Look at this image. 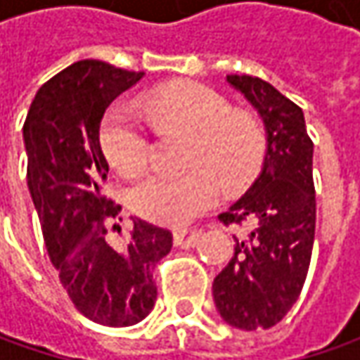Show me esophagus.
<instances>
[{"label": "esophagus", "mask_w": 360, "mask_h": 360, "mask_svg": "<svg viewBox=\"0 0 360 360\" xmlns=\"http://www.w3.org/2000/svg\"><path fill=\"white\" fill-rule=\"evenodd\" d=\"M172 236L176 246H182V244L194 246V244H196V234H194V232H188L186 229H174Z\"/></svg>", "instance_id": "esophagus-1"}]
</instances>
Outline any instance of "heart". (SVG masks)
Segmentation results:
<instances>
[{"label":"heart","mask_w":360,"mask_h":360,"mask_svg":"<svg viewBox=\"0 0 360 360\" xmlns=\"http://www.w3.org/2000/svg\"><path fill=\"white\" fill-rule=\"evenodd\" d=\"M160 134L188 136L184 174H152L130 192L131 208L158 224L182 226L208 210L218 182L240 190L258 172L264 156V131L248 112L232 110L218 91L196 82H180L144 104ZM102 148L112 168L134 176L146 166L148 138L128 108L114 105L102 124Z\"/></svg>","instance_id":"heart-1"}]
</instances>
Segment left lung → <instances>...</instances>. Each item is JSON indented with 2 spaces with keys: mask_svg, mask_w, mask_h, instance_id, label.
Listing matches in <instances>:
<instances>
[{
  "mask_svg": "<svg viewBox=\"0 0 360 360\" xmlns=\"http://www.w3.org/2000/svg\"><path fill=\"white\" fill-rule=\"evenodd\" d=\"M226 82L262 120L266 150L255 182L218 216L246 230L234 236V256L214 278L212 295L224 323L256 330L283 321L309 272L316 222L312 140L302 110L269 82L238 74Z\"/></svg>",
  "mask_w": 360,
  "mask_h": 360,
  "instance_id": "left-lung-1",
  "label": "left lung"
}]
</instances>
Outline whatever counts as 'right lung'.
<instances>
[{"label": "right lung", "mask_w": 360, "mask_h": 360, "mask_svg": "<svg viewBox=\"0 0 360 360\" xmlns=\"http://www.w3.org/2000/svg\"><path fill=\"white\" fill-rule=\"evenodd\" d=\"M142 77L100 60L72 63L37 90L23 124L27 188L51 264L77 311L104 326L150 314L158 297L152 270L172 248L170 230L140 218H131L128 244L108 240L105 222L120 206L102 194L110 166L100 124Z\"/></svg>", "instance_id": "right-lung-1"}]
</instances>
